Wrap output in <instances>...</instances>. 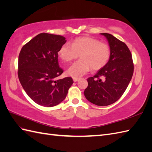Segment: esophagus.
Returning a JSON list of instances; mask_svg holds the SVG:
<instances>
[{"mask_svg": "<svg viewBox=\"0 0 152 152\" xmlns=\"http://www.w3.org/2000/svg\"><path fill=\"white\" fill-rule=\"evenodd\" d=\"M80 80V78H78V77H73V81H75V82H76V81H77Z\"/></svg>", "mask_w": 152, "mask_h": 152, "instance_id": "1", "label": "esophagus"}]
</instances>
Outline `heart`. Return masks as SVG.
Instances as JSON below:
<instances>
[{
    "label": "heart",
    "instance_id": "obj_1",
    "mask_svg": "<svg viewBox=\"0 0 152 152\" xmlns=\"http://www.w3.org/2000/svg\"><path fill=\"white\" fill-rule=\"evenodd\" d=\"M80 55L81 60L72 64L67 70V74L73 77H80L92 71H99L105 66L110 60L111 49L105 42L89 37L76 38L71 46L64 44L58 50V56L64 62H71Z\"/></svg>",
    "mask_w": 152,
    "mask_h": 152
}]
</instances>
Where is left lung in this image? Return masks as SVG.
Returning a JSON list of instances; mask_svg holds the SVG:
<instances>
[{
	"mask_svg": "<svg viewBox=\"0 0 152 152\" xmlns=\"http://www.w3.org/2000/svg\"><path fill=\"white\" fill-rule=\"evenodd\" d=\"M106 37L111 49L107 64L93 77L87 79L84 95L92 103L107 106L122 96L134 73L132 54L127 45L113 35L101 33Z\"/></svg>",
	"mask_w": 152,
	"mask_h": 152,
	"instance_id": "8db88e82",
	"label": "left lung"
}]
</instances>
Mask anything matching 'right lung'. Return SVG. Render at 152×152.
I'll list each match as a JSON object with an SVG mask.
<instances>
[{
  "instance_id": "right-lung-1",
  "label": "right lung",
  "mask_w": 152,
  "mask_h": 152,
  "mask_svg": "<svg viewBox=\"0 0 152 152\" xmlns=\"http://www.w3.org/2000/svg\"><path fill=\"white\" fill-rule=\"evenodd\" d=\"M65 42L61 35L43 33L23 46L19 54V81L26 94L40 105L52 107L60 103L74 83L71 77L56 80L64 72L58 53Z\"/></svg>"
}]
</instances>
